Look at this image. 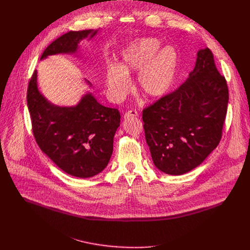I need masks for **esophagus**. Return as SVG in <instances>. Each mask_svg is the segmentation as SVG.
<instances>
[{"instance_id": "34e87169", "label": "esophagus", "mask_w": 250, "mask_h": 250, "mask_svg": "<svg viewBox=\"0 0 250 250\" xmlns=\"http://www.w3.org/2000/svg\"><path fill=\"white\" fill-rule=\"evenodd\" d=\"M138 116V113H137V111H135V110H130V111H128V112H126L125 114V119H128V118H130V117H137Z\"/></svg>"}]
</instances>
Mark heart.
I'll list each match as a JSON object with an SVG mask.
<instances>
[{"label":"heart","mask_w":250,"mask_h":250,"mask_svg":"<svg viewBox=\"0 0 250 250\" xmlns=\"http://www.w3.org/2000/svg\"><path fill=\"white\" fill-rule=\"evenodd\" d=\"M178 55L172 46L160 49L155 39H141L126 46L120 63L105 68L106 92L114 101L123 100L129 91L128 76L140 70L135 79L136 90L147 99L164 96L171 88L177 71Z\"/></svg>","instance_id":"obj_1"}]
</instances>
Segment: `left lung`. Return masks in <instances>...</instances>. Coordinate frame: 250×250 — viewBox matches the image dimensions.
<instances>
[{"mask_svg":"<svg viewBox=\"0 0 250 250\" xmlns=\"http://www.w3.org/2000/svg\"><path fill=\"white\" fill-rule=\"evenodd\" d=\"M189 78L142 111L154 165L170 175L199 166L223 135L229 88L208 48L199 50Z\"/></svg>","mask_w":250,"mask_h":250,"instance_id":"1","label":"left lung"}]
</instances>
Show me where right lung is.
<instances>
[{
	"mask_svg": "<svg viewBox=\"0 0 250 250\" xmlns=\"http://www.w3.org/2000/svg\"><path fill=\"white\" fill-rule=\"evenodd\" d=\"M97 31H69L52 42L41 59L57 53H73L80 41L89 34L93 38ZM26 101L35 141L60 169L78 178H89L108 165L121 122L118 109L102 105L91 94L75 106H55L40 93L37 70L29 79Z\"/></svg>",
	"mask_w": 250,
	"mask_h": 250,
	"instance_id": "right-lung-1",
	"label": "right lung"
}]
</instances>
